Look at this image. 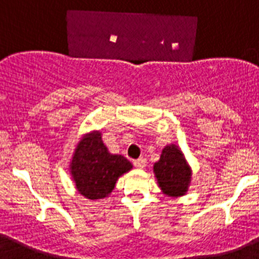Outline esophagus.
<instances>
[{"mask_svg": "<svg viewBox=\"0 0 259 259\" xmlns=\"http://www.w3.org/2000/svg\"><path fill=\"white\" fill-rule=\"evenodd\" d=\"M134 164L137 167V168H144V167L146 166V159L144 157L137 158V159H135L134 161Z\"/></svg>", "mask_w": 259, "mask_h": 259, "instance_id": "1", "label": "esophagus"}]
</instances>
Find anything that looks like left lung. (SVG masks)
Returning <instances> with one entry per match:
<instances>
[{
  "instance_id": "left-lung-1",
  "label": "left lung",
  "mask_w": 259,
  "mask_h": 259,
  "mask_svg": "<svg viewBox=\"0 0 259 259\" xmlns=\"http://www.w3.org/2000/svg\"><path fill=\"white\" fill-rule=\"evenodd\" d=\"M158 184L164 193L183 196L188 188L191 170L182 152L175 145L166 146L162 150L159 161L154 164Z\"/></svg>"
}]
</instances>
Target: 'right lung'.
Listing matches in <instances>:
<instances>
[{
  "instance_id": "right-lung-1",
  "label": "right lung",
  "mask_w": 259,
  "mask_h": 259,
  "mask_svg": "<svg viewBox=\"0 0 259 259\" xmlns=\"http://www.w3.org/2000/svg\"><path fill=\"white\" fill-rule=\"evenodd\" d=\"M132 168L123 155L110 154L101 140V134L87 135L77 144L71 162V174L76 188L84 197L98 200L106 197L120 175Z\"/></svg>"
}]
</instances>
